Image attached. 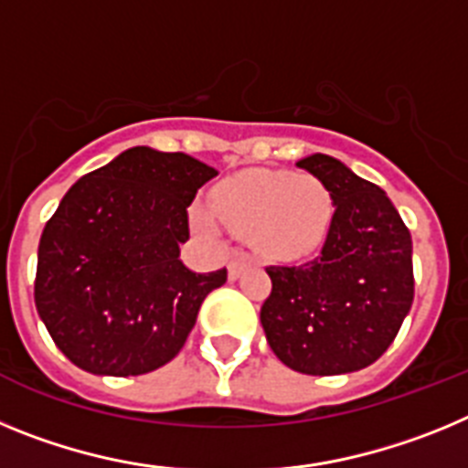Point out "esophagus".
<instances>
[{"label":"esophagus","mask_w":468,"mask_h":468,"mask_svg":"<svg viewBox=\"0 0 468 468\" xmlns=\"http://www.w3.org/2000/svg\"><path fill=\"white\" fill-rule=\"evenodd\" d=\"M248 262H250V255H246V253L234 255V258H231V262H229V279L237 281L239 276H241L243 267H246Z\"/></svg>","instance_id":"1"}]
</instances>
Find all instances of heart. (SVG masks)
<instances>
[{
    "instance_id": "b5f03b06",
    "label": "heart",
    "mask_w": 468,
    "mask_h": 468,
    "mask_svg": "<svg viewBox=\"0 0 468 468\" xmlns=\"http://www.w3.org/2000/svg\"><path fill=\"white\" fill-rule=\"evenodd\" d=\"M213 206L229 229L255 237L262 250L285 260L314 253L333 220L330 192L304 173H237L218 185Z\"/></svg>"
}]
</instances>
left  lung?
Returning <instances> with one entry per match:
<instances>
[{
    "label": "left lung",
    "mask_w": 468,
    "mask_h": 468,
    "mask_svg": "<svg viewBox=\"0 0 468 468\" xmlns=\"http://www.w3.org/2000/svg\"><path fill=\"white\" fill-rule=\"evenodd\" d=\"M297 166L333 198L324 250L297 267H267L271 292L260 309L281 363L304 375L356 373L399 335L415 295L412 239L378 185L328 154Z\"/></svg>",
    "instance_id": "obj_1"
}]
</instances>
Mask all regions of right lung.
<instances>
[{
    "instance_id": "1",
    "label": "right lung",
    "mask_w": 468,
    "mask_h": 468,
    "mask_svg": "<svg viewBox=\"0 0 468 468\" xmlns=\"http://www.w3.org/2000/svg\"><path fill=\"white\" fill-rule=\"evenodd\" d=\"M215 176L183 152L131 147L69 187L39 239L35 304L74 366L131 378L183 349L201 302L227 281L180 260L187 206Z\"/></svg>"
}]
</instances>
